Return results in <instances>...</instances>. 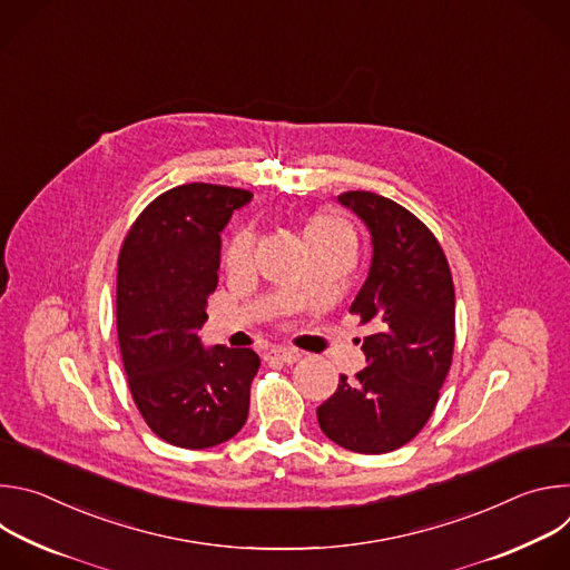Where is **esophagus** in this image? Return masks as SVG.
I'll return each mask as SVG.
<instances>
[{
  "label": "esophagus",
  "mask_w": 570,
  "mask_h": 570,
  "mask_svg": "<svg viewBox=\"0 0 570 570\" xmlns=\"http://www.w3.org/2000/svg\"><path fill=\"white\" fill-rule=\"evenodd\" d=\"M268 361H282V363H295L299 358V354L295 350H286V347H273L271 352H266Z\"/></svg>",
  "instance_id": "34e87169"
}]
</instances>
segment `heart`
Here are the masks:
<instances>
[{
	"label": "heart",
	"instance_id": "1",
	"mask_svg": "<svg viewBox=\"0 0 570 570\" xmlns=\"http://www.w3.org/2000/svg\"><path fill=\"white\" fill-rule=\"evenodd\" d=\"M304 236H306V243H330V246L345 248L352 255L356 248V236L350 223L330 214L315 216L306 225ZM253 248H255V234L250 229L236 232L225 248V266L229 271L248 268L253 262Z\"/></svg>",
	"mask_w": 570,
	"mask_h": 570
}]
</instances>
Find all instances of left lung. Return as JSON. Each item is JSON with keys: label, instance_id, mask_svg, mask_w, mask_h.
Returning a JSON list of instances; mask_svg holds the SVG:
<instances>
[{"label": "left lung", "instance_id": "left-lung-1", "mask_svg": "<svg viewBox=\"0 0 570 570\" xmlns=\"http://www.w3.org/2000/svg\"><path fill=\"white\" fill-rule=\"evenodd\" d=\"M338 200L372 234L370 275L350 311L376 334L363 338L367 367L345 374L317 409L336 444L379 455L409 444L431 420L455 345V291L435 234L399 203L372 191Z\"/></svg>", "mask_w": 570, "mask_h": 570}]
</instances>
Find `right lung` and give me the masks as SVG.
<instances>
[{
  "label": "right lung",
  "mask_w": 570,
  "mask_h": 570,
  "mask_svg": "<svg viewBox=\"0 0 570 570\" xmlns=\"http://www.w3.org/2000/svg\"><path fill=\"white\" fill-rule=\"evenodd\" d=\"M253 198L189 183L159 194L130 225L117 268V336L128 387L148 429L180 449L234 438L248 420L259 356L203 350L198 330L218 284L220 229Z\"/></svg>",
  "instance_id": "obj_1"
}]
</instances>
